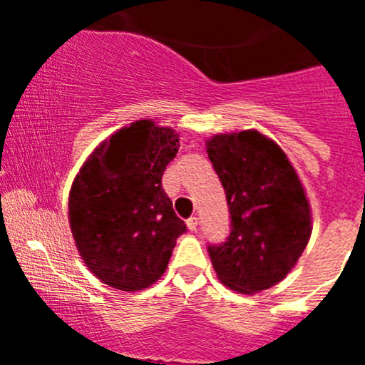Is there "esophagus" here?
I'll return each instance as SVG.
<instances>
[{
    "label": "esophagus",
    "instance_id": "1",
    "mask_svg": "<svg viewBox=\"0 0 365 365\" xmlns=\"http://www.w3.org/2000/svg\"><path fill=\"white\" fill-rule=\"evenodd\" d=\"M197 217H190V219H187V227H189L190 231H196L197 230Z\"/></svg>",
    "mask_w": 365,
    "mask_h": 365
}]
</instances>
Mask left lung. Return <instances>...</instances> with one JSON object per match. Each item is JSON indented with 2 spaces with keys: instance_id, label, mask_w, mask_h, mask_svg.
I'll use <instances>...</instances> for the list:
<instances>
[{
  "instance_id": "obj_1",
  "label": "left lung",
  "mask_w": 365,
  "mask_h": 365,
  "mask_svg": "<svg viewBox=\"0 0 365 365\" xmlns=\"http://www.w3.org/2000/svg\"><path fill=\"white\" fill-rule=\"evenodd\" d=\"M226 192L231 233L208 245L222 284L235 292L268 289L288 275L311 238V210L292 162L257 130L206 141Z\"/></svg>"
}]
</instances>
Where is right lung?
Returning <instances> with one entry per match:
<instances>
[{"mask_svg":"<svg viewBox=\"0 0 365 365\" xmlns=\"http://www.w3.org/2000/svg\"><path fill=\"white\" fill-rule=\"evenodd\" d=\"M178 134L139 120L95 148L72 183L68 220L86 267L121 292L152 286L187 231L162 189Z\"/></svg>","mask_w":365,"mask_h":365,"instance_id":"obj_1","label":"right lung"}]
</instances>
